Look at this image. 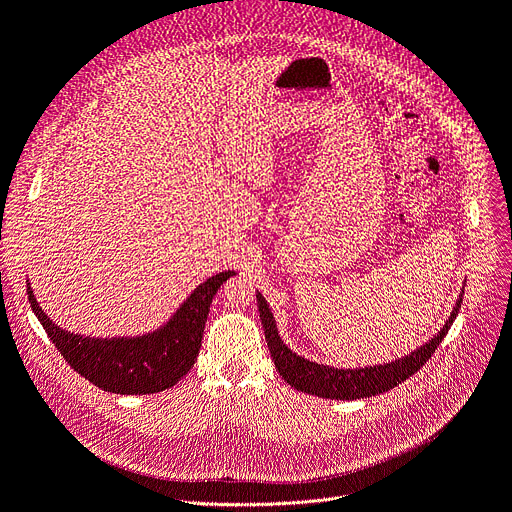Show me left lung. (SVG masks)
Segmentation results:
<instances>
[{"label":"left lung","mask_w":512,"mask_h":512,"mask_svg":"<svg viewBox=\"0 0 512 512\" xmlns=\"http://www.w3.org/2000/svg\"><path fill=\"white\" fill-rule=\"evenodd\" d=\"M462 295H464V288L460 293V299L456 301V305L452 309L450 318L446 320V324H443V328L429 343L420 345L410 355H404V358H399L391 364L353 368V370L316 364V362H309V360L301 358V355L293 353L280 339L272 309H270L268 301L261 297V293H257V305H259V318H261V324L265 330V341H268L272 360H274L280 376L288 385L295 387L297 391L318 395L324 399H364V397L379 395V393H385V391L397 387L399 383L410 379L414 372H418L429 362V358L435 353V349L439 347L443 337L448 335L454 318L458 316Z\"/></svg>","instance_id":"obj_1"}]
</instances>
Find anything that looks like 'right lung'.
Wrapping results in <instances>:
<instances>
[{
	"mask_svg": "<svg viewBox=\"0 0 512 512\" xmlns=\"http://www.w3.org/2000/svg\"><path fill=\"white\" fill-rule=\"evenodd\" d=\"M236 272H219L198 284L161 328L142 337L96 339L60 328L43 311L27 284L31 309L43 330L75 372L102 391L148 395L184 379L201 351L203 330L217 288Z\"/></svg>",
	"mask_w": 512,
	"mask_h": 512,
	"instance_id": "add662e5",
	"label": "right lung"
}]
</instances>
